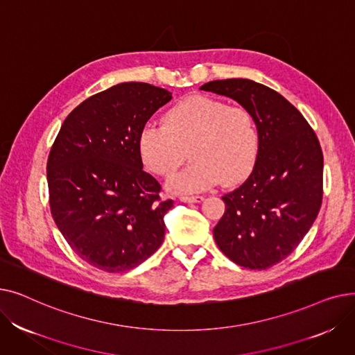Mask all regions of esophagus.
Wrapping results in <instances>:
<instances>
[{"label": "esophagus", "mask_w": 355, "mask_h": 355, "mask_svg": "<svg viewBox=\"0 0 355 355\" xmlns=\"http://www.w3.org/2000/svg\"><path fill=\"white\" fill-rule=\"evenodd\" d=\"M178 200L182 202H200L204 200V197L202 196H181Z\"/></svg>", "instance_id": "1"}]
</instances>
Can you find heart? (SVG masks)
Here are the masks:
<instances>
[{
  "label": "heart",
  "instance_id": "1",
  "mask_svg": "<svg viewBox=\"0 0 355 355\" xmlns=\"http://www.w3.org/2000/svg\"><path fill=\"white\" fill-rule=\"evenodd\" d=\"M189 166L170 180L175 193H197L220 180L234 184L245 178L259 148L257 125L252 112L216 98L194 95L175 103L164 125L148 123L138 135L139 158L148 171L171 177L185 159Z\"/></svg>",
  "mask_w": 355,
  "mask_h": 355
}]
</instances>
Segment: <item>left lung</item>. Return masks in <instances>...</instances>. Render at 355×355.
I'll return each mask as SVG.
<instances>
[{
	"label": "left lung",
	"mask_w": 355,
	"mask_h": 355,
	"mask_svg": "<svg viewBox=\"0 0 355 355\" xmlns=\"http://www.w3.org/2000/svg\"><path fill=\"white\" fill-rule=\"evenodd\" d=\"M248 107L259 132L252 174L223 196L226 211L213 230L220 250L239 266L269 269L301 243L322 204L324 155L302 114L282 95L249 79L204 83Z\"/></svg>",
	"instance_id": "1"
}]
</instances>
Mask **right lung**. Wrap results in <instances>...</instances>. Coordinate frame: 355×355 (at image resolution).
Listing matches in <instances>:
<instances>
[{
  "instance_id": "add662e5",
  "label": "right lung",
  "mask_w": 355,
  "mask_h": 355,
  "mask_svg": "<svg viewBox=\"0 0 355 355\" xmlns=\"http://www.w3.org/2000/svg\"><path fill=\"white\" fill-rule=\"evenodd\" d=\"M171 99L149 83H119L74 107L53 142V220L74 253L101 270L134 269L162 243L174 201L162 200L159 182L142 170L138 135Z\"/></svg>"
}]
</instances>
